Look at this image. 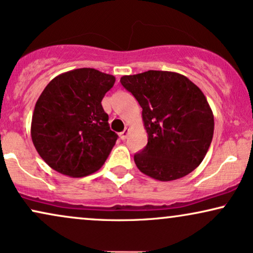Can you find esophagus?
Instances as JSON below:
<instances>
[{
  "label": "esophagus",
  "instance_id": "1",
  "mask_svg": "<svg viewBox=\"0 0 253 253\" xmlns=\"http://www.w3.org/2000/svg\"><path fill=\"white\" fill-rule=\"evenodd\" d=\"M129 131L130 130L127 129V127H126V129L123 130V131L121 132V135H120V137H121V139H126V137H127V135H129Z\"/></svg>",
  "mask_w": 253,
  "mask_h": 253
}]
</instances>
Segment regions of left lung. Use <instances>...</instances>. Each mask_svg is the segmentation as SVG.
I'll return each instance as SVG.
<instances>
[{"mask_svg": "<svg viewBox=\"0 0 253 253\" xmlns=\"http://www.w3.org/2000/svg\"><path fill=\"white\" fill-rule=\"evenodd\" d=\"M142 107L148 144L133 160L139 171L161 182L193 171L210 148L213 114L207 97L188 77L149 70L121 77Z\"/></svg>", "mask_w": 253, "mask_h": 253, "instance_id": "8db88e82", "label": "left lung"}]
</instances>
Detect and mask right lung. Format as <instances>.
Instances as JSON below:
<instances>
[{
  "instance_id": "add662e5",
  "label": "right lung",
  "mask_w": 253,
  "mask_h": 253,
  "mask_svg": "<svg viewBox=\"0 0 253 253\" xmlns=\"http://www.w3.org/2000/svg\"><path fill=\"white\" fill-rule=\"evenodd\" d=\"M115 76L80 68L52 79L37 99L31 139L51 169L68 177H84L101 169L117 135L111 131L102 99Z\"/></svg>"
}]
</instances>
